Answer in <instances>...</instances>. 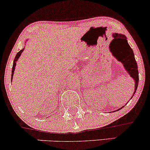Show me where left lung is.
Returning a JSON list of instances; mask_svg holds the SVG:
<instances>
[{
    "label": "left lung",
    "instance_id": "obj_1",
    "mask_svg": "<svg viewBox=\"0 0 150 150\" xmlns=\"http://www.w3.org/2000/svg\"><path fill=\"white\" fill-rule=\"evenodd\" d=\"M112 37L113 40L110 43L109 50L112 53V56L122 64L126 71L134 79L135 82V89L132 97H131L132 99L137 90L138 81H139L137 62L135 59L134 51L128 44L126 36L125 35L115 33H112ZM123 107L117 109V110H120Z\"/></svg>",
    "mask_w": 150,
    "mask_h": 150
}]
</instances>
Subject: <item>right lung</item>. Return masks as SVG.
<instances>
[{"instance_id": "right-lung-1", "label": "right lung", "mask_w": 150, "mask_h": 150, "mask_svg": "<svg viewBox=\"0 0 150 150\" xmlns=\"http://www.w3.org/2000/svg\"><path fill=\"white\" fill-rule=\"evenodd\" d=\"M26 41H28V39L26 40ZM25 43H26V42H25ZM23 50H24V48H23V49H22L21 51H18L17 53H16V56H15V58H14V62H13V67H12V76H11V82H12V79H13V76H14V69H15V67H16V62H17V60H18V58H19V57L21 56V53L23 51Z\"/></svg>"}]
</instances>
